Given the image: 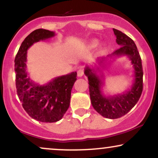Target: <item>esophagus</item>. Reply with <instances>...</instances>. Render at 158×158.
<instances>
[{"label": "esophagus", "instance_id": "obj_1", "mask_svg": "<svg viewBox=\"0 0 158 158\" xmlns=\"http://www.w3.org/2000/svg\"><path fill=\"white\" fill-rule=\"evenodd\" d=\"M77 75H78V77H82V76L84 75V70H83L82 69H79V70H78Z\"/></svg>", "mask_w": 158, "mask_h": 158}]
</instances>
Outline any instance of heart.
<instances>
[{
    "mask_svg": "<svg viewBox=\"0 0 158 158\" xmlns=\"http://www.w3.org/2000/svg\"><path fill=\"white\" fill-rule=\"evenodd\" d=\"M92 45H93V46H97V41H94L93 42H92Z\"/></svg>",
    "mask_w": 158,
    "mask_h": 158,
    "instance_id": "b5f03b06",
    "label": "heart"
}]
</instances>
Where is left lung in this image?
I'll use <instances>...</instances> for the list:
<instances>
[{
    "label": "left lung",
    "instance_id": "obj_1",
    "mask_svg": "<svg viewBox=\"0 0 158 158\" xmlns=\"http://www.w3.org/2000/svg\"><path fill=\"white\" fill-rule=\"evenodd\" d=\"M116 41L120 48L107 57L97 59L98 66L94 68L86 66L85 74L88 79L91 104L94 108L102 117L108 119H117L126 114L138 102L143 91V68L141 58L135 43L119 30L113 29ZM120 56H127L131 61L134 68V80L129 89L120 94L113 96L105 95L102 91L104 86L101 68H104L112 59Z\"/></svg>",
    "mask_w": 158,
    "mask_h": 158
}]
</instances>
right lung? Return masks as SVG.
Returning a JSON list of instances; mask_svg holds the SVG:
<instances>
[{"label":"right lung","mask_w":158,"mask_h":158,"mask_svg":"<svg viewBox=\"0 0 158 158\" xmlns=\"http://www.w3.org/2000/svg\"><path fill=\"white\" fill-rule=\"evenodd\" d=\"M55 32L44 29L34 30L23 40L15 59L17 94L23 109L32 118L42 123L60 120L68 110L77 72L52 79L39 85L30 79L27 70V50L34 43L50 39Z\"/></svg>","instance_id":"1"}]
</instances>
